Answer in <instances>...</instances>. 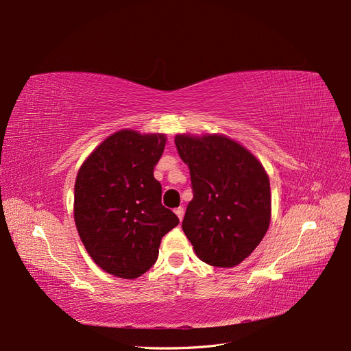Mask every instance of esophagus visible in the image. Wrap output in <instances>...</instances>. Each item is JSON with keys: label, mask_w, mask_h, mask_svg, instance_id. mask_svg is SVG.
<instances>
[{"label": "esophagus", "mask_w": 351, "mask_h": 351, "mask_svg": "<svg viewBox=\"0 0 351 351\" xmlns=\"http://www.w3.org/2000/svg\"><path fill=\"white\" fill-rule=\"evenodd\" d=\"M175 213H176V215H178L179 221H182V219H184V213H185V209L182 208V206H179V208H176V209H175Z\"/></svg>", "instance_id": "1"}]
</instances>
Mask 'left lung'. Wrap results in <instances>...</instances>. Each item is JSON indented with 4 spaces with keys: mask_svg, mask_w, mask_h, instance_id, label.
Here are the masks:
<instances>
[{
    "mask_svg": "<svg viewBox=\"0 0 351 351\" xmlns=\"http://www.w3.org/2000/svg\"><path fill=\"white\" fill-rule=\"evenodd\" d=\"M175 145L193 192L182 230L201 261L221 268L241 264L269 226V179L261 162L221 134H178Z\"/></svg>",
    "mask_w": 351,
    "mask_h": 351,
    "instance_id": "1",
    "label": "left lung"
}]
</instances>
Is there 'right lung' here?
<instances>
[{
	"instance_id": "1",
	"label": "right lung",
	"mask_w": 351,
	"mask_h": 351,
	"mask_svg": "<svg viewBox=\"0 0 351 351\" xmlns=\"http://www.w3.org/2000/svg\"><path fill=\"white\" fill-rule=\"evenodd\" d=\"M165 134L120 130L84 160L74 185V221L93 261L112 276L133 280L158 260L162 238L179 223L162 205L154 169Z\"/></svg>"
}]
</instances>
